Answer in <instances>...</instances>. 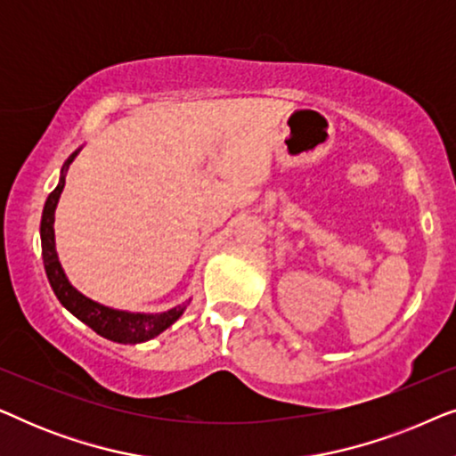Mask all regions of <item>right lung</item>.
Segmentation results:
<instances>
[{
	"label": "right lung",
	"instance_id": "1",
	"mask_svg": "<svg viewBox=\"0 0 456 456\" xmlns=\"http://www.w3.org/2000/svg\"><path fill=\"white\" fill-rule=\"evenodd\" d=\"M80 149H77L70 158L66 159V164L61 166L60 183L55 189L49 192L45 208H43L41 216V248H43V264H45V273L49 284L58 297V301L70 311V314L86 323L93 332H97L103 338L111 342H120V345H139V342H147L159 336L164 330L172 326L180 315L184 314L186 305H176V307L161 311V314H133V311H122V309H111L108 305H102L93 298L85 297L83 292H78L68 280L64 267L60 264L58 251H55V208H58L60 195L64 191L66 184V172L70 164L77 158Z\"/></svg>",
	"mask_w": 456,
	"mask_h": 456
}]
</instances>
